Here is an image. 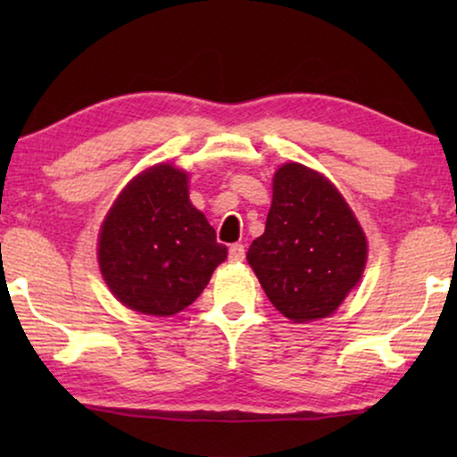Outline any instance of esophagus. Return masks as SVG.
<instances>
[{
  "label": "esophagus",
  "instance_id": "34e87169",
  "mask_svg": "<svg viewBox=\"0 0 457 457\" xmlns=\"http://www.w3.org/2000/svg\"><path fill=\"white\" fill-rule=\"evenodd\" d=\"M243 258H245V247H243L241 243H235V245H230L228 260L230 262H241Z\"/></svg>",
  "mask_w": 457,
  "mask_h": 457
}]
</instances>
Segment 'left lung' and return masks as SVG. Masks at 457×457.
Here are the masks:
<instances>
[{
  "mask_svg": "<svg viewBox=\"0 0 457 457\" xmlns=\"http://www.w3.org/2000/svg\"><path fill=\"white\" fill-rule=\"evenodd\" d=\"M366 235L337 187L289 162L272 179V205L247 252L262 289L293 322L327 318L360 283Z\"/></svg>",
  "mask_w": 457,
  "mask_h": 457,
  "instance_id": "left-lung-1",
  "label": "left lung"
}]
</instances>
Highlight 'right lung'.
<instances>
[{
    "label": "right lung",
    "instance_id": "obj_1",
    "mask_svg": "<svg viewBox=\"0 0 457 457\" xmlns=\"http://www.w3.org/2000/svg\"><path fill=\"white\" fill-rule=\"evenodd\" d=\"M187 172L155 164L124 187L104 218L97 260L118 302L172 316L205 289L227 245L189 199Z\"/></svg>",
    "mask_w": 457,
    "mask_h": 457
}]
</instances>
